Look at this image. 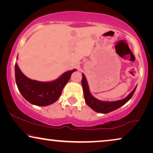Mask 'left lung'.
<instances>
[{
	"label": "left lung",
	"instance_id": "1",
	"mask_svg": "<svg viewBox=\"0 0 153 153\" xmlns=\"http://www.w3.org/2000/svg\"><path fill=\"white\" fill-rule=\"evenodd\" d=\"M81 84H82L83 94H84L85 102L87 105L91 107L92 109L96 112L101 113V114H108V113L111 112L113 111L118 109L120 106L124 105L127 103L129 100L132 97L134 93L136 91L137 86L124 99L120 100H117L114 102H108V101H101V100H97L95 98L90 92V89L88 87V83L87 82L86 78L85 75L82 74V80H81Z\"/></svg>",
	"mask_w": 153,
	"mask_h": 153
}]
</instances>
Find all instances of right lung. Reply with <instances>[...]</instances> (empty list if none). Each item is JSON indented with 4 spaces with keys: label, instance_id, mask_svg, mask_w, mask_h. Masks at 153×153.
Returning <instances> with one entry per match:
<instances>
[{
    "label": "right lung",
    "instance_id": "obj_1",
    "mask_svg": "<svg viewBox=\"0 0 153 153\" xmlns=\"http://www.w3.org/2000/svg\"><path fill=\"white\" fill-rule=\"evenodd\" d=\"M75 71H76L75 69L68 71L56 80L42 82L28 78L20 70L17 63H15L16 85L23 97L30 104L41 106H48L58 100L64 86Z\"/></svg>",
    "mask_w": 153,
    "mask_h": 153
}]
</instances>
